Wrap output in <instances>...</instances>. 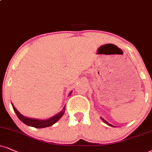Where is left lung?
I'll return each instance as SVG.
<instances>
[{"instance_id": "obj_1", "label": "left lung", "mask_w": 152, "mask_h": 152, "mask_svg": "<svg viewBox=\"0 0 152 152\" xmlns=\"http://www.w3.org/2000/svg\"><path fill=\"white\" fill-rule=\"evenodd\" d=\"M102 118V121H104L105 123H106V124H107L108 125H109V126H111V127H114V126H113V125H112L111 124H110V123H108L107 121H105V120H104V118Z\"/></svg>"}]
</instances>
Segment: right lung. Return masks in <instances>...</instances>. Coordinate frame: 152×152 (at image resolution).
Returning <instances> with one entry per match:
<instances>
[{
	"mask_svg": "<svg viewBox=\"0 0 152 152\" xmlns=\"http://www.w3.org/2000/svg\"><path fill=\"white\" fill-rule=\"evenodd\" d=\"M71 93H72V91L70 93V94ZM12 106L13 110H14V111L15 112L17 116H18V118L20 119L22 123H24V124L29 125V126L34 127V128H46V127L51 126V125L55 124L56 122L59 121V120L61 118V117L63 115V114H64L65 110V106H64L63 109L62 110L60 113L56 114V115L53 116V117L50 118H48L47 120H37V119L29 118L25 117V116L22 115V114H20V112L16 109L15 107L13 106L12 104Z\"/></svg>",
	"mask_w": 152,
	"mask_h": 152,
	"instance_id": "right-lung-1",
	"label": "right lung"
}]
</instances>
